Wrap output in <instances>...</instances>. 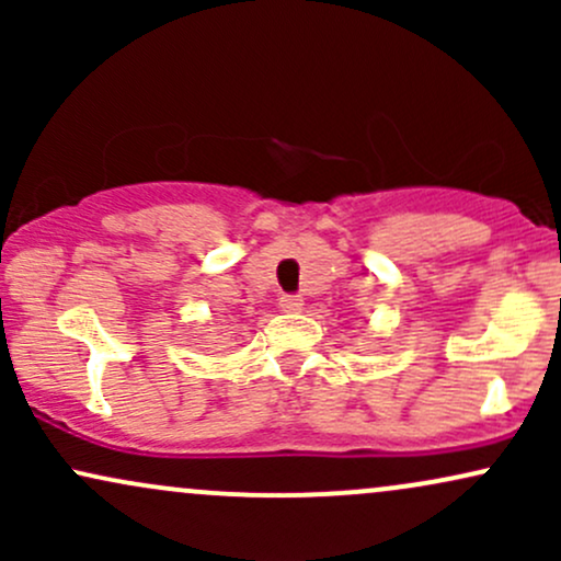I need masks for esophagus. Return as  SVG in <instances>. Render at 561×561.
I'll use <instances>...</instances> for the list:
<instances>
[{
	"label": "esophagus",
	"instance_id": "34e87169",
	"mask_svg": "<svg viewBox=\"0 0 561 561\" xmlns=\"http://www.w3.org/2000/svg\"><path fill=\"white\" fill-rule=\"evenodd\" d=\"M279 308H282V311H287V313H298L302 308V298H300V295H282Z\"/></svg>",
	"mask_w": 561,
	"mask_h": 561
}]
</instances>
